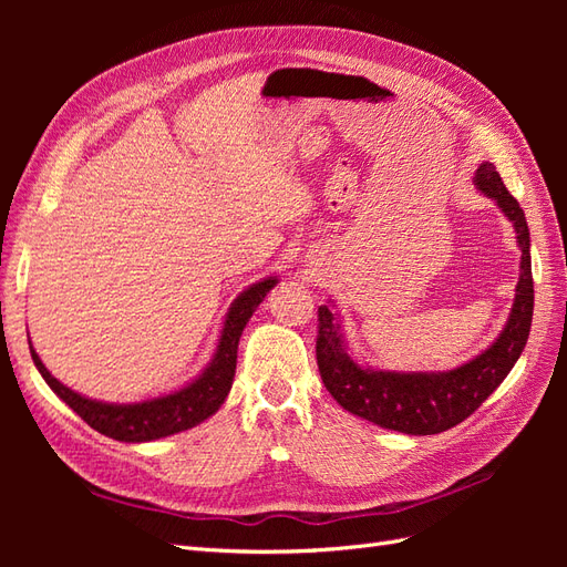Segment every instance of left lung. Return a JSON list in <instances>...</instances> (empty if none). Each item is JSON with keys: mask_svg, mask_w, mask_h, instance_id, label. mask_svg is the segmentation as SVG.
I'll use <instances>...</instances> for the list:
<instances>
[{"mask_svg": "<svg viewBox=\"0 0 567 567\" xmlns=\"http://www.w3.org/2000/svg\"><path fill=\"white\" fill-rule=\"evenodd\" d=\"M473 184L499 205L516 229L520 248V279L504 331L471 362L450 371H381L350 357L333 307H319L317 364L333 400L350 414L406 435H435L466 421L518 362L532 326L535 286H532L529 229L520 203L508 194L492 163H480Z\"/></svg>", "mask_w": 567, "mask_h": 567, "instance_id": "1", "label": "left lung"}]
</instances>
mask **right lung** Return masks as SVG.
<instances>
[{
    "instance_id": "right-lung-1",
    "label": "right lung",
    "mask_w": 567,
    "mask_h": 567,
    "mask_svg": "<svg viewBox=\"0 0 567 567\" xmlns=\"http://www.w3.org/2000/svg\"><path fill=\"white\" fill-rule=\"evenodd\" d=\"M277 277H267L248 286L229 307L210 364L205 367L192 383H186L184 388L169 394H161V398L132 404L90 400L56 381L42 364L35 348L30 346L32 362H35L47 385L101 435L120 442H151L175 435L203 423L205 419H210L215 411L225 404L236 373L238 340H241V333L248 319L257 310V305L265 300V296L277 286Z\"/></svg>"
}]
</instances>
